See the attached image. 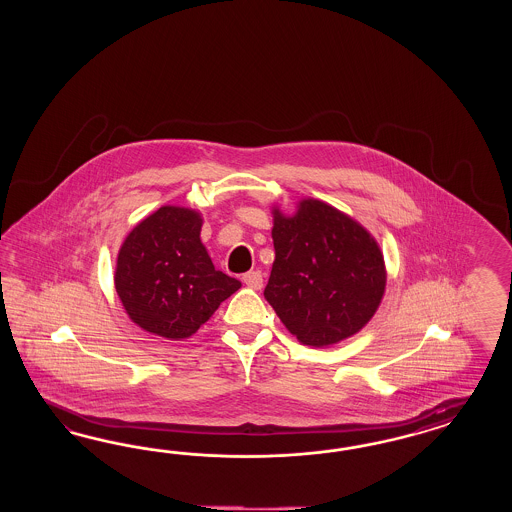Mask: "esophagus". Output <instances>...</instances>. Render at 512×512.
Returning <instances> with one entry per match:
<instances>
[{
	"label": "esophagus",
	"instance_id": "34e87169",
	"mask_svg": "<svg viewBox=\"0 0 512 512\" xmlns=\"http://www.w3.org/2000/svg\"><path fill=\"white\" fill-rule=\"evenodd\" d=\"M242 281L253 291H261L263 289V274L259 270H251L248 274H244Z\"/></svg>",
	"mask_w": 512,
	"mask_h": 512
}]
</instances>
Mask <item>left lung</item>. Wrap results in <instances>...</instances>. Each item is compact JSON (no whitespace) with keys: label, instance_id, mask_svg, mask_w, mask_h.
<instances>
[{"label":"left lung","instance_id":"left-lung-1","mask_svg":"<svg viewBox=\"0 0 512 512\" xmlns=\"http://www.w3.org/2000/svg\"><path fill=\"white\" fill-rule=\"evenodd\" d=\"M276 259L264 298L296 340L328 347L372 321L387 289L383 251L357 219L319 199L272 206Z\"/></svg>","mask_w":512,"mask_h":512}]
</instances>
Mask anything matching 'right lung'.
I'll return each mask as SVG.
<instances>
[{"label":"right lung","mask_w":512,"mask_h":512,"mask_svg":"<svg viewBox=\"0 0 512 512\" xmlns=\"http://www.w3.org/2000/svg\"><path fill=\"white\" fill-rule=\"evenodd\" d=\"M201 227V212L167 204L125 236L114 287L125 313L142 330L186 340L242 287L214 268Z\"/></svg>","instance_id":"add662e5"}]
</instances>
